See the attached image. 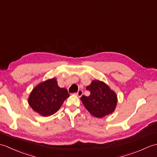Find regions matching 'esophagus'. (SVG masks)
<instances>
[{
  "label": "esophagus",
  "instance_id": "esophagus-1",
  "mask_svg": "<svg viewBox=\"0 0 157 157\" xmlns=\"http://www.w3.org/2000/svg\"><path fill=\"white\" fill-rule=\"evenodd\" d=\"M82 94H83V91L81 90H78V92L76 93V95L79 96V97H81Z\"/></svg>",
  "mask_w": 157,
  "mask_h": 157
}]
</instances>
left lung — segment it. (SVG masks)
Segmentation results:
<instances>
[{"label": "left lung", "mask_w": 157, "mask_h": 157, "mask_svg": "<svg viewBox=\"0 0 157 157\" xmlns=\"http://www.w3.org/2000/svg\"><path fill=\"white\" fill-rule=\"evenodd\" d=\"M86 90L90 92V95L82 96L80 100L92 115L102 118L114 112L117 96L106 83L97 79L92 80Z\"/></svg>", "instance_id": "obj_1"}]
</instances>
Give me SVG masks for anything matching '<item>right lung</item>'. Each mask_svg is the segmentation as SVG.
I'll return each instance as SVG.
<instances>
[{
    "label": "right lung",
    "mask_w": 157,
    "mask_h": 157,
    "mask_svg": "<svg viewBox=\"0 0 157 157\" xmlns=\"http://www.w3.org/2000/svg\"><path fill=\"white\" fill-rule=\"evenodd\" d=\"M69 96L67 90L60 88L56 79L53 78L35 86L28 101L35 112L43 117H49L59 111Z\"/></svg>",
    "instance_id": "1"
}]
</instances>
